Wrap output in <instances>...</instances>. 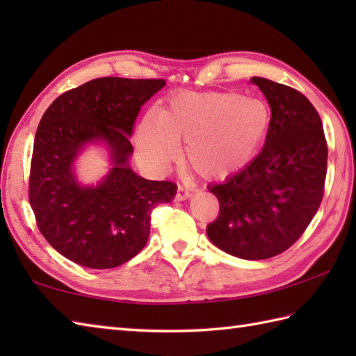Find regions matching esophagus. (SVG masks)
<instances>
[{"label":"esophagus","instance_id":"34e87169","mask_svg":"<svg viewBox=\"0 0 356 356\" xmlns=\"http://www.w3.org/2000/svg\"><path fill=\"white\" fill-rule=\"evenodd\" d=\"M188 197H191V193L188 191L185 186H179L177 188V194H176V200L177 202H182V200H186Z\"/></svg>","mask_w":356,"mask_h":356}]
</instances>
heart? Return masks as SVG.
<instances>
[{
  "label": "heart",
  "instance_id": "b5f03b06",
  "mask_svg": "<svg viewBox=\"0 0 356 356\" xmlns=\"http://www.w3.org/2000/svg\"><path fill=\"white\" fill-rule=\"evenodd\" d=\"M270 111L238 93L174 95L166 107L148 110L136 133L142 161L162 168L177 154L205 177L223 179L243 171L259 156L269 133Z\"/></svg>",
  "mask_w": 356,
  "mask_h": 356
}]
</instances>
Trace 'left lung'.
I'll use <instances>...</instances> for the list:
<instances>
[{"mask_svg": "<svg viewBox=\"0 0 356 356\" xmlns=\"http://www.w3.org/2000/svg\"><path fill=\"white\" fill-rule=\"evenodd\" d=\"M270 107V127L255 161L211 185L220 211L207 234L234 257L264 260L297 241L320 208L327 143L318 111L298 90L254 76Z\"/></svg>", "mask_w": 356, "mask_h": 356, "instance_id": "8db88e82", "label": "left lung"}]
</instances>
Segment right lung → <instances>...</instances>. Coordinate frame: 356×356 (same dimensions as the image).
Instances as JSON below:
<instances>
[{
  "label": "right lung",
  "instance_id": "right-lung-1",
  "mask_svg": "<svg viewBox=\"0 0 356 356\" xmlns=\"http://www.w3.org/2000/svg\"><path fill=\"white\" fill-rule=\"evenodd\" d=\"M165 79L97 78L63 93L38 125L29 200L38 228L81 266L111 269L147 245L151 211L170 203L176 184L147 180L128 165L139 110ZM105 141L113 168L96 187L77 184L72 163L88 143Z\"/></svg>",
  "mask_w": 356,
  "mask_h": 356
}]
</instances>
